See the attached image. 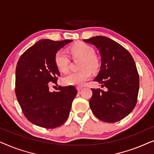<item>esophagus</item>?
Returning a JSON list of instances; mask_svg holds the SVG:
<instances>
[{
  "mask_svg": "<svg viewBox=\"0 0 154 154\" xmlns=\"http://www.w3.org/2000/svg\"><path fill=\"white\" fill-rule=\"evenodd\" d=\"M76 88H77V90H78V91H80V90H81V89H82V87H81V86H78V87H77Z\"/></svg>",
  "mask_w": 154,
  "mask_h": 154,
  "instance_id": "34e87169",
  "label": "esophagus"
}]
</instances>
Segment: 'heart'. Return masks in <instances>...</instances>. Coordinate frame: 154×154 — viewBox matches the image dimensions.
<instances>
[{"mask_svg": "<svg viewBox=\"0 0 154 154\" xmlns=\"http://www.w3.org/2000/svg\"><path fill=\"white\" fill-rule=\"evenodd\" d=\"M73 57L81 58L79 71H72L63 78V83L66 85L81 86L91 77V71L97 72L100 66L99 59L94 55V49L84 43H79L70 48ZM54 63L62 72H66L69 67L70 59L63 50H58L54 55Z\"/></svg>", "mask_w": 154, "mask_h": 154, "instance_id": "b5f03b06", "label": "heart"}]
</instances>
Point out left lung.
<instances>
[{
    "label": "left lung",
    "mask_w": 154,
    "mask_h": 154,
    "mask_svg": "<svg viewBox=\"0 0 154 154\" xmlns=\"http://www.w3.org/2000/svg\"><path fill=\"white\" fill-rule=\"evenodd\" d=\"M84 42L95 46L101 55V69L94 81L107 91L92 88L90 109L101 121L115 123L129 115L137 101L140 79L135 62L121 45L106 36L97 35Z\"/></svg>",
    "instance_id": "left-lung-1"
}]
</instances>
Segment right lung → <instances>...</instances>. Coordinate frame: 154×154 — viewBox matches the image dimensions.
<instances>
[{
    "label": "right lung",
    "instance_id": "right-lung-1",
    "mask_svg": "<svg viewBox=\"0 0 154 154\" xmlns=\"http://www.w3.org/2000/svg\"><path fill=\"white\" fill-rule=\"evenodd\" d=\"M72 40L43 39L27 49L19 59L15 73V94L24 116L45 128L62 125L69 116L78 91L73 85L58 87L50 92V82L57 84L60 75L54 63L59 50Z\"/></svg>",
    "mask_w": 154,
    "mask_h": 154
}]
</instances>
